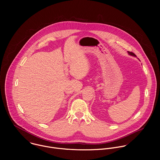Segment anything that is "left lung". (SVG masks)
<instances>
[{
    "instance_id": "8db88e82",
    "label": "left lung",
    "mask_w": 160,
    "mask_h": 160,
    "mask_svg": "<svg viewBox=\"0 0 160 160\" xmlns=\"http://www.w3.org/2000/svg\"><path fill=\"white\" fill-rule=\"evenodd\" d=\"M128 54H130V55H131V56H133L136 57V55H135L134 53L132 52H129V51H128Z\"/></svg>"
}]
</instances>
